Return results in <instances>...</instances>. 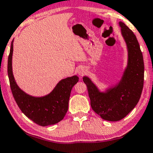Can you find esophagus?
I'll use <instances>...</instances> for the list:
<instances>
[{"label": "esophagus", "instance_id": "obj_1", "mask_svg": "<svg viewBox=\"0 0 153 153\" xmlns=\"http://www.w3.org/2000/svg\"><path fill=\"white\" fill-rule=\"evenodd\" d=\"M77 73H78V74L79 75V76H83V75L86 73V71L84 68H79L78 69V71H77Z\"/></svg>", "mask_w": 153, "mask_h": 153}]
</instances>
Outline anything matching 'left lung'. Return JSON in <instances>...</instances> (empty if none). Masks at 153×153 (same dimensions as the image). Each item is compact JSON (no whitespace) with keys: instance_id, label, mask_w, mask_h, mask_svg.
<instances>
[{"instance_id":"left-lung-1","label":"left lung","mask_w":153,"mask_h":153,"mask_svg":"<svg viewBox=\"0 0 153 153\" xmlns=\"http://www.w3.org/2000/svg\"><path fill=\"white\" fill-rule=\"evenodd\" d=\"M119 26L128 51L127 66L120 82L105 92H100L88 77H83L92 109L102 119L111 122L124 119L135 108L144 86V59L139 43L124 23L119 22Z\"/></svg>"}]
</instances>
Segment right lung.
Listing matches in <instances>:
<instances>
[{
	"label": "right lung",
	"instance_id": "obj_1",
	"mask_svg": "<svg viewBox=\"0 0 153 153\" xmlns=\"http://www.w3.org/2000/svg\"><path fill=\"white\" fill-rule=\"evenodd\" d=\"M13 42L11 44L8 58V76L12 95L20 111L29 119L40 126L55 124L62 120L68 109V101L72 88L79 81V77L73 76L63 79L48 95L34 97L28 95L16 84L12 73V59Z\"/></svg>",
	"mask_w": 153,
	"mask_h": 153
}]
</instances>
